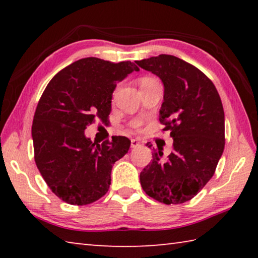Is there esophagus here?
I'll return each instance as SVG.
<instances>
[{
  "instance_id": "obj_1",
  "label": "esophagus",
  "mask_w": 258,
  "mask_h": 258,
  "mask_svg": "<svg viewBox=\"0 0 258 258\" xmlns=\"http://www.w3.org/2000/svg\"><path fill=\"white\" fill-rule=\"evenodd\" d=\"M140 146H141V143H140L138 140H135V139L131 140V148H138Z\"/></svg>"
}]
</instances>
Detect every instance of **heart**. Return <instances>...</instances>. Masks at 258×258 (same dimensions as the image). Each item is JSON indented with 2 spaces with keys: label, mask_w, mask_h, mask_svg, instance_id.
Segmentation results:
<instances>
[{
  "label": "heart",
  "mask_w": 258,
  "mask_h": 258,
  "mask_svg": "<svg viewBox=\"0 0 258 258\" xmlns=\"http://www.w3.org/2000/svg\"><path fill=\"white\" fill-rule=\"evenodd\" d=\"M138 125H139V124H138V123H137V124H135V126H138Z\"/></svg>",
  "instance_id": "obj_1"
}]
</instances>
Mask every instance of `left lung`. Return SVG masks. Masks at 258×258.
Returning <instances> with one entry per match:
<instances>
[{
    "instance_id": "left-lung-1",
    "label": "left lung",
    "mask_w": 258,
    "mask_h": 258,
    "mask_svg": "<svg viewBox=\"0 0 258 258\" xmlns=\"http://www.w3.org/2000/svg\"><path fill=\"white\" fill-rule=\"evenodd\" d=\"M137 64L164 83L159 121L163 131H171L174 141L167 159H163V151L154 152V159L140 174L142 189L166 205L189 202L213 177L223 154L225 125L220 94L202 71L177 56L160 54Z\"/></svg>"
}]
</instances>
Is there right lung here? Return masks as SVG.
Returning a JSON list of instances; mask_svg holds the SVG:
<instances>
[{
    "label": "right lung",
    "mask_w": 258,
    "mask_h": 258,
    "mask_svg": "<svg viewBox=\"0 0 258 258\" xmlns=\"http://www.w3.org/2000/svg\"><path fill=\"white\" fill-rule=\"evenodd\" d=\"M139 68L131 61L99 58L75 61L55 74L34 115V159L51 191L64 203L89 205L109 190L112 165L128 151L131 141L112 138L101 145L84 134L94 120H108L117 82Z\"/></svg>",
    "instance_id": "add662e5"
}]
</instances>
